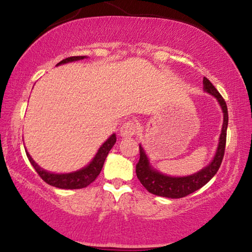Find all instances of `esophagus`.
Masks as SVG:
<instances>
[{
	"mask_svg": "<svg viewBox=\"0 0 252 252\" xmlns=\"http://www.w3.org/2000/svg\"><path fill=\"white\" fill-rule=\"evenodd\" d=\"M136 129L137 126L135 122L129 120V122L123 124V126L120 127V135L123 137H132L136 134Z\"/></svg>",
	"mask_w": 252,
	"mask_h": 252,
	"instance_id": "obj_1",
	"label": "esophagus"
}]
</instances>
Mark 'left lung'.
Returning a JSON list of instances; mask_svg holds the SVG:
<instances>
[{
	"label": "left lung",
	"mask_w": 252,
	"mask_h": 252,
	"mask_svg": "<svg viewBox=\"0 0 252 252\" xmlns=\"http://www.w3.org/2000/svg\"><path fill=\"white\" fill-rule=\"evenodd\" d=\"M204 84V91L209 94L215 96L218 99L220 106H221L223 112V124L221 134H220L218 149H217L216 156L211 161V164L203 168L197 173L188 175V177H167L159 173V172L154 170L150 166L149 159H148L146 153L140 148V159L136 164V175L143 187L147 189L151 194L157 196H163L168 198H181L185 197L191 192L198 190L203 186H205L211 179L215 177V174L218 172L220 165H221L223 155H225L226 147V136H227V125H228V111H227V105L225 99L219 94L215 86L211 84V81L208 78L203 79Z\"/></svg>",
	"instance_id": "1"
}]
</instances>
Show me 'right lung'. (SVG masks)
Here are the masks:
<instances>
[{"label":"right lung","instance_id":"right-lung-1","mask_svg":"<svg viewBox=\"0 0 252 252\" xmlns=\"http://www.w3.org/2000/svg\"><path fill=\"white\" fill-rule=\"evenodd\" d=\"M86 56H72L67 57L65 60L61 61L57 65L68 63V62H74L79 60H84ZM116 143V134H112L104 143L102 144L99 148L97 154L94 157V159L91 161V164L88 166H86L81 170L77 172H72V173L66 174H55L47 172L41 168L35 161L32 159V157L30 156L29 153H26L27 158L32 164L34 170L36 171V173L40 175V178L42 179L44 182H47L48 185L53 186L56 188L62 189H80L87 187L88 185H91L93 181H95V179L98 177V174L101 173L103 165H104L105 158L108 156L109 151L111 150V148L115 146Z\"/></svg>","mask_w":252,"mask_h":252}]
</instances>
